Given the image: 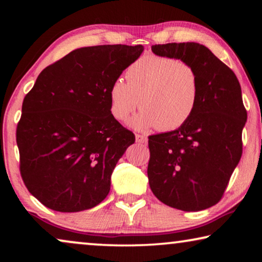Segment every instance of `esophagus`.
<instances>
[{
	"label": "esophagus",
	"instance_id": "1",
	"mask_svg": "<svg viewBox=\"0 0 262 262\" xmlns=\"http://www.w3.org/2000/svg\"><path fill=\"white\" fill-rule=\"evenodd\" d=\"M135 140H136L137 143H147V142H148L147 136L141 135V134H136L135 135Z\"/></svg>",
	"mask_w": 262,
	"mask_h": 262
}]
</instances>
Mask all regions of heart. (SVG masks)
<instances>
[{
	"mask_svg": "<svg viewBox=\"0 0 262 262\" xmlns=\"http://www.w3.org/2000/svg\"><path fill=\"white\" fill-rule=\"evenodd\" d=\"M127 82L117 78L108 89L110 110L117 120H126L139 107L143 110L128 121L136 130L159 127L174 130L187 122L200 100V82L189 63L173 57L145 55L126 72Z\"/></svg>",
	"mask_w": 262,
	"mask_h": 262,
	"instance_id": "heart-1",
	"label": "heart"
}]
</instances>
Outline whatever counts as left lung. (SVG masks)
<instances>
[{"mask_svg": "<svg viewBox=\"0 0 262 262\" xmlns=\"http://www.w3.org/2000/svg\"><path fill=\"white\" fill-rule=\"evenodd\" d=\"M151 51L192 66L200 100L184 126L149 136L150 188L176 209H207L221 200L242 157L247 113L241 84L228 66L198 42L154 45Z\"/></svg>", "mask_w": 262, "mask_h": 262, "instance_id": "obj_1", "label": "left lung"}]
</instances>
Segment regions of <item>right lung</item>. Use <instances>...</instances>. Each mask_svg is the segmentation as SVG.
<instances>
[{
  "instance_id": "right-lung-1",
  "label": "right lung",
  "mask_w": 262,
  "mask_h": 262,
  "mask_svg": "<svg viewBox=\"0 0 262 262\" xmlns=\"http://www.w3.org/2000/svg\"><path fill=\"white\" fill-rule=\"evenodd\" d=\"M142 45L77 48L48 66L25 96L17 126L20 174L29 192L61 212L96 207L135 135L111 113L108 89Z\"/></svg>"
}]
</instances>
